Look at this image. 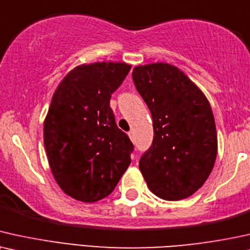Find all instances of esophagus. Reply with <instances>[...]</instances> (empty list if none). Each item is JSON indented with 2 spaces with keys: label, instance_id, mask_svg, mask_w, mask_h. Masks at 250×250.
<instances>
[{
  "label": "esophagus",
  "instance_id": "1",
  "mask_svg": "<svg viewBox=\"0 0 250 250\" xmlns=\"http://www.w3.org/2000/svg\"><path fill=\"white\" fill-rule=\"evenodd\" d=\"M129 137L131 138V141H135V134H134V131H129Z\"/></svg>",
  "mask_w": 250,
  "mask_h": 250
}]
</instances>
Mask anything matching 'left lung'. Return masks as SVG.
I'll use <instances>...</instances> for the list:
<instances>
[{
    "label": "left lung",
    "mask_w": 250,
    "mask_h": 250,
    "mask_svg": "<svg viewBox=\"0 0 250 250\" xmlns=\"http://www.w3.org/2000/svg\"><path fill=\"white\" fill-rule=\"evenodd\" d=\"M132 80L151 111L154 130L139 169L159 198H188L207 181L217 155L210 104L181 69L167 62L137 66Z\"/></svg>",
    "instance_id": "8db88e82"
}]
</instances>
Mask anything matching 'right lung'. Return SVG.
<instances>
[{
  "label": "right lung",
  "instance_id": "add662e5",
  "mask_svg": "<svg viewBox=\"0 0 250 250\" xmlns=\"http://www.w3.org/2000/svg\"><path fill=\"white\" fill-rule=\"evenodd\" d=\"M130 68L112 62L80 65L52 96L43 128L44 147L56 182L76 200L107 197L130 165L134 145L109 107Z\"/></svg>",
  "mask_w": 250,
  "mask_h": 250
}]
</instances>
